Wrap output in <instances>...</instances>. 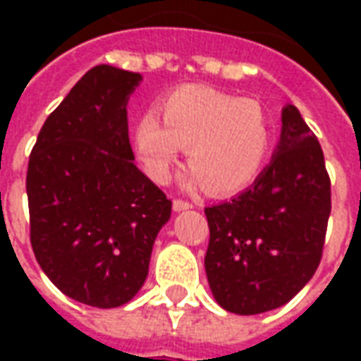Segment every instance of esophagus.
Listing matches in <instances>:
<instances>
[{
  "label": "esophagus",
  "instance_id": "1",
  "mask_svg": "<svg viewBox=\"0 0 361 361\" xmlns=\"http://www.w3.org/2000/svg\"><path fill=\"white\" fill-rule=\"evenodd\" d=\"M191 207H193V204L188 203V201H181V199H176V201H173V211H176V212L189 211Z\"/></svg>",
  "mask_w": 361,
  "mask_h": 361
}]
</instances>
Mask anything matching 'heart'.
Here are the masks:
<instances>
[{"label": "heart", "mask_w": 361, "mask_h": 361, "mask_svg": "<svg viewBox=\"0 0 361 361\" xmlns=\"http://www.w3.org/2000/svg\"><path fill=\"white\" fill-rule=\"evenodd\" d=\"M133 127L135 149L152 180L170 178L188 149L189 180L212 195H228L257 180L271 152L265 111L253 100L209 87H180Z\"/></svg>", "instance_id": "1"}]
</instances>
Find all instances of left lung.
<instances>
[{
    "instance_id": "8db88e82",
    "label": "left lung",
    "mask_w": 361,
    "mask_h": 361,
    "mask_svg": "<svg viewBox=\"0 0 361 361\" xmlns=\"http://www.w3.org/2000/svg\"><path fill=\"white\" fill-rule=\"evenodd\" d=\"M204 214V271L222 310H276L310 282L325 243L331 181L317 137L295 106L282 108L276 149L253 185Z\"/></svg>"
}]
</instances>
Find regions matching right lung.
<instances>
[{
	"label": "right lung",
	"instance_id": "right-lung-1",
	"mask_svg": "<svg viewBox=\"0 0 361 361\" xmlns=\"http://www.w3.org/2000/svg\"><path fill=\"white\" fill-rule=\"evenodd\" d=\"M142 75L96 66L44 121L27 172L30 243L75 302H131L172 201L135 166L127 102Z\"/></svg>",
	"mask_w": 361,
	"mask_h": 361
}]
</instances>
